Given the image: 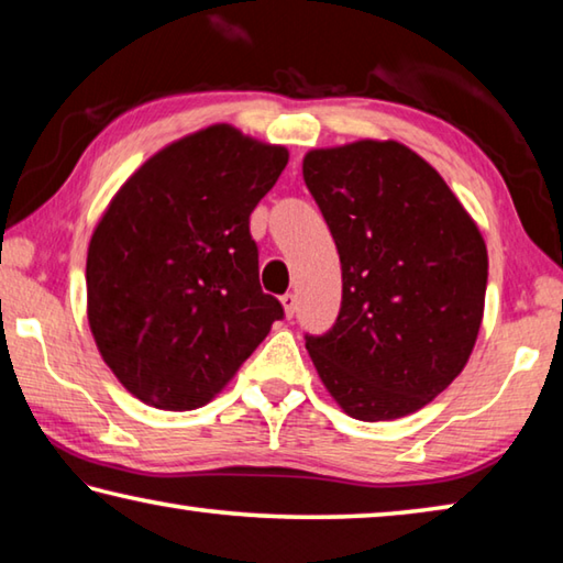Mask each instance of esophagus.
Wrapping results in <instances>:
<instances>
[{"label": "esophagus", "mask_w": 563, "mask_h": 563, "mask_svg": "<svg viewBox=\"0 0 563 563\" xmlns=\"http://www.w3.org/2000/svg\"><path fill=\"white\" fill-rule=\"evenodd\" d=\"M280 305H283V310H285V318H292L295 310H298V300H295L292 292H285L283 298H280Z\"/></svg>", "instance_id": "1"}]
</instances>
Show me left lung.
Returning <instances> with one entry per match:
<instances>
[{"mask_svg": "<svg viewBox=\"0 0 563 563\" xmlns=\"http://www.w3.org/2000/svg\"><path fill=\"white\" fill-rule=\"evenodd\" d=\"M302 178L342 265L338 322L305 342L312 365L350 417L412 415L452 385L479 335V225L437 168L393 139L312 148Z\"/></svg>", "mask_w": 563, "mask_h": 563, "instance_id": "left-lung-1", "label": "left lung"}]
</instances>
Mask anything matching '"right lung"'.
Here are the masks:
<instances>
[{"label": "right lung", "mask_w": 563, "mask_h": 563, "mask_svg": "<svg viewBox=\"0 0 563 563\" xmlns=\"http://www.w3.org/2000/svg\"><path fill=\"white\" fill-rule=\"evenodd\" d=\"M288 148L213 123L146 158L113 194L87 253V318L133 397L211 402L283 318L261 290L251 213Z\"/></svg>", "instance_id": "right-lung-1"}]
</instances>
